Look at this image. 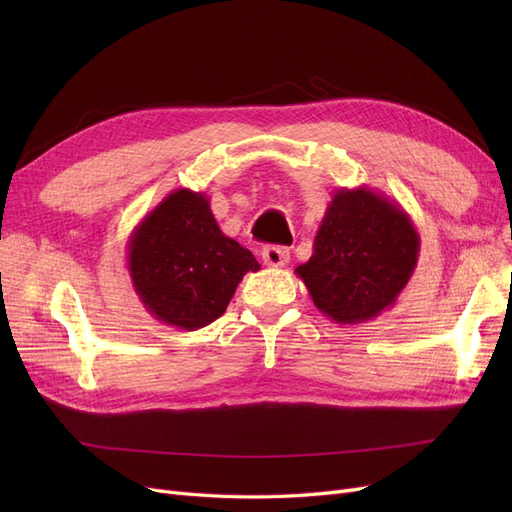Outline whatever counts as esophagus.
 <instances>
[{
    "instance_id": "esophagus-1",
    "label": "esophagus",
    "mask_w": 512,
    "mask_h": 512,
    "mask_svg": "<svg viewBox=\"0 0 512 512\" xmlns=\"http://www.w3.org/2000/svg\"><path fill=\"white\" fill-rule=\"evenodd\" d=\"M262 260H265V265L269 267H284L290 260V250L282 245H267L265 250H262Z\"/></svg>"
}]
</instances>
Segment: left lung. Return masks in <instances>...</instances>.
<instances>
[{
  "label": "left lung",
  "mask_w": 512,
  "mask_h": 512,
  "mask_svg": "<svg viewBox=\"0 0 512 512\" xmlns=\"http://www.w3.org/2000/svg\"><path fill=\"white\" fill-rule=\"evenodd\" d=\"M421 239L397 200L367 185L335 190L314 239L294 269L320 314L361 324L391 309L416 269Z\"/></svg>",
  "instance_id": "left-lung-1"
}]
</instances>
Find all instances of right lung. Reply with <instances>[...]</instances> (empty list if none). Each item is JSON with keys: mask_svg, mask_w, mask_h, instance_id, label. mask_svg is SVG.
<instances>
[{"mask_svg": "<svg viewBox=\"0 0 512 512\" xmlns=\"http://www.w3.org/2000/svg\"><path fill=\"white\" fill-rule=\"evenodd\" d=\"M258 260L215 222L209 198L173 190L136 224L128 239V271L147 312L183 331L218 320L245 273Z\"/></svg>", "mask_w": 512, "mask_h": 512, "instance_id": "add662e5", "label": "right lung"}]
</instances>
